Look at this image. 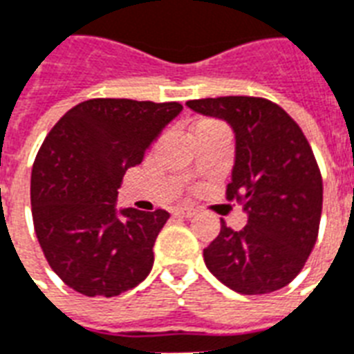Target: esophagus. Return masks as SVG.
Segmentation results:
<instances>
[{"mask_svg":"<svg viewBox=\"0 0 354 354\" xmlns=\"http://www.w3.org/2000/svg\"><path fill=\"white\" fill-rule=\"evenodd\" d=\"M175 216H180V218H192L196 216V208L194 207H177L175 208Z\"/></svg>","mask_w":354,"mask_h":354,"instance_id":"1","label":"esophagus"}]
</instances>
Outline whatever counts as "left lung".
Here are the masks:
<instances>
[{
  "instance_id": "1",
  "label": "left lung",
  "mask_w": 354,
  "mask_h": 354,
  "mask_svg": "<svg viewBox=\"0 0 354 354\" xmlns=\"http://www.w3.org/2000/svg\"><path fill=\"white\" fill-rule=\"evenodd\" d=\"M192 111L225 120L234 131L236 158L227 199L248 212V225L220 234L203 249L205 264L243 295L284 288L314 249L323 180L308 140L294 118L264 97L225 95L186 101Z\"/></svg>"
}]
</instances>
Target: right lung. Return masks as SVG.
I'll list each match as a JSON object with an SVG mask.
<instances>
[{"instance_id": "right-lung-1", "label": "right lung", "mask_w": 354, "mask_h": 354, "mask_svg": "<svg viewBox=\"0 0 354 354\" xmlns=\"http://www.w3.org/2000/svg\"><path fill=\"white\" fill-rule=\"evenodd\" d=\"M180 111L177 101H83L38 149L31 174L35 232L51 270L79 294L114 297L149 275L169 212H118V188Z\"/></svg>"}]
</instances>
